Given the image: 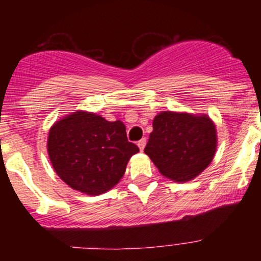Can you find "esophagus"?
Wrapping results in <instances>:
<instances>
[{"label": "esophagus", "instance_id": "obj_1", "mask_svg": "<svg viewBox=\"0 0 261 261\" xmlns=\"http://www.w3.org/2000/svg\"><path fill=\"white\" fill-rule=\"evenodd\" d=\"M137 146H139V148L141 151H143V148H145L146 146V139H141L139 142H137Z\"/></svg>", "mask_w": 261, "mask_h": 261}]
</instances>
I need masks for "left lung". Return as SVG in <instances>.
<instances>
[{"mask_svg": "<svg viewBox=\"0 0 261 261\" xmlns=\"http://www.w3.org/2000/svg\"><path fill=\"white\" fill-rule=\"evenodd\" d=\"M152 125L145 153L166 178L189 181L212 162L217 135L207 115L162 112Z\"/></svg>", "mask_w": 261, "mask_h": 261, "instance_id": "obj_1", "label": "left lung"}]
</instances>
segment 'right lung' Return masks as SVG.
<instances>
[{
    "label": "right lung",
    "instance_id": "add662e5",
    "mask_svg": "<svg viewBox=\"0 0 261 261\" xmlns=\"http://www.w3.org/2000/svg\"><path fill=\"white\" fill-rule=\"evenodd\" d=\"M140 149L128 142L120 120L74 112L49 131L47 153L60 178L87 195L107 193L124 175L127 162Z\"/></svg>",
    "mask_w": 261,
    "mask_h": 261
}]
</instances>
